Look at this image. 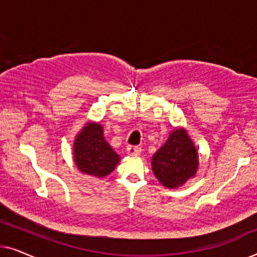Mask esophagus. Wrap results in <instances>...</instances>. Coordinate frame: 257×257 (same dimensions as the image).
<instances>
[{
  "instance_id": "1",
  "label": "esophagus",
  "mask_w": 257,
  "mask_h": 257,
  "mask_svg": "<svg viewBox=\"0 0 257 257\" xmlns=\"http://www.w3.org/2000/svg\"><path fill=\"white\" fill-rule=\"evenodd\" d=\"M126 152H127L128 156H139L142 153V149L139 146H127Z\"/></svg>"
}]
</instances>
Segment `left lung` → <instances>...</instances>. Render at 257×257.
Masks as SVG:
<instances>
[{"label":"left lung","mask_w":257,"mask_h":257,"mask_svg":"<svg viewBox=\"0 0 257 257\" xmlns=\"http://www.w3.org/2000/svg\"><path fill=\"white\" fill-rule=\"evenodd\" d=\"M199 157L185 128L171 132L166 143L152 157V170L167 188H177L196 174Z\"/></svg>","instance_id":"1"}]
</instances>
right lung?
<instances>
[{
    "instance_id": "1",
    "label": "right lung",
    "mask_w": 257,
    "mask_h": 257,
    "mask_svg": "<svg viewBox=\"0 0 257 257\" xmlns=\"http://www.w3.org/2000/svg\"><path fill=\"white\" fill-rule=\"evenodd\" d=\"M103 126L89 122L77 135L73 143V159L84 174L106 177L114 170L120 158L112 150L103 135Z\"/></svg>"
}]
</instances>
